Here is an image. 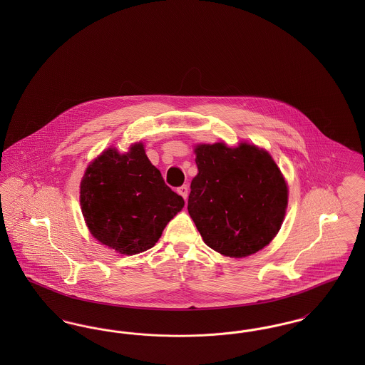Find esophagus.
<instances>
[{"instance_id": "obj_1", "label": "esophagus", "mask_w": 365, "mask_h": 365, "mask_svg": "<svg viewBox=\"0 0 365 365\" xmlns=\"http://www.w3.org/2000/svg\"><path fill=\"white\" fill-rule=\"evenodd\" d=\"M178 192H179L185 200H187V195H189V187H187V185H183V186L178 187Z\"/></svg>"}]
</instances>
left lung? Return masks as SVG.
I'll use <instances>...</instances> for the list:
<instances>
[{
	"instance_id": "left-lung-1",
	"label": "left lung",
	"mask_w": 365,
	"mask_h": 365,
	"mask_svg": "<svg viewBox=\"0 0 365 365\" xmlns=\"http://www.w3.org/2000/svg\"><path fill=\"white\" fill-rule=\"evenodd\" d=\"M187 209L204 242L230 257H246L274 240L287 208L278 165L255 145L195 148Z\"/></svg>"
}]
</instances>
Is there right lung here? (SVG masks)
<instances>
[{"mask_svg": "<svg viewBox=\"0 0 365 365\" xmlns=\"http://www.w3.org/2000/svg\"><path fill=\"white\" fill-rule=\"evenodd\" d=\"M81 205L96 240L122 255H137L155 246L185 201L135 143L125 155L108 149L88 165Z\"/></svg>", "mask_w": 365, "mask_h": 365, "instance_id": "add662e5", "label": "right lung"}]
</instances>
